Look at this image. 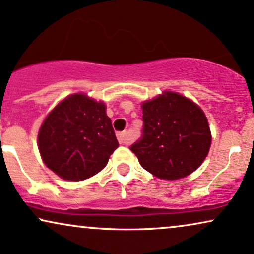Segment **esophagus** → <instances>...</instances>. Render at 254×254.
<instances>
[{"label":"esophagus","mask_w":254,"mask_h":254,"mask_svg":"<svg viewBox=\"0 0 254 254\" xmlns=\"http://www.w3.org/2000/svg\"><path fill=\"white\" fill-rule=\"evenodd\" d=\"M117 137H118V141L120 145H128L129 143V140H128V136H127V133L122 132V133H118L117 134Z\"/></svg>","instance_id":"1"}]
</instances>
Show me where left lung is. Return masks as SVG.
I'll list each match as a JSON object with an SVG mask.
<instances>
[{
  "instance_id": "8db88e82",
  "label": "left lung",
  "mask_w": 254,
  "mask_h": 254,
  "mask_svg": "<svg viewBox=\"0 0 254 254\" xmlns=\"http://www.w3.org/2000/svg\"><path fill=\"white\" fill-rule=\"evenodd\" d=\"M142 134L129 149L140 165L165 180L196 170L208 154L211 130L201 108L177 93L166 92L142 105Z\"/></svg>"
}]
</instances>
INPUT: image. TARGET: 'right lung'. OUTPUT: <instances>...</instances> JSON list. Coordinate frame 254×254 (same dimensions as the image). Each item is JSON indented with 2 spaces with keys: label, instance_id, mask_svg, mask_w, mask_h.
I'll return each instance as SVG.
<instances>
[{
  "label": "right lung",
  "instance_id": "obj_1",
  "mask_svg": "<svg viewBox=\"0 0 254 254\" xmlns=\"http://www.w3.org/2000/svg\"><path fill=\"white\" fill-rule=\"evenodd\" d=\"M37 141L47 167L70 181L99 173L119 147L105 105L84 94L70 95L53 109Z\"/></svg>",
  "mask_w": 254,
  "mask_h": 254
}]
</instances>
